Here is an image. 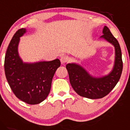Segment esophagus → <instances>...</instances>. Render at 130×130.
<instances>
[{
	"mask_svg": "<svg viewBox=\"0 0 130 130\" xmlns=\"http://www.w3.org/2000/svg\"><path fill=\"white\" fill-rule=\"evenodd\" d=\"M69 60V57L68 56H66V55H62V56H61L60 58V61L62 64L67 62Z\"/></svg>",
	"mask_w": 130,
	"mask_h": 130,
	"instance_id": "1",
	"label": "esophagus"
}]
</instances>
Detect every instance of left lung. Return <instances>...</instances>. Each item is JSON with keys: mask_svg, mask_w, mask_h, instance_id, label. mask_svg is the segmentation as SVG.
Here are the masks:
<instances>
[{"mask_svg": "<svg viewBox=\"0 0 130 130\" xmlns=\"http://www.w3.org/2000/svg\"><path fill=\"white\" fill-rule=\"evenodd\" d=\"M103 32L104 34L101 37L113 45L116 50L114 67L108 75L101 78H94L79 65H66L70 83L74 91L78 95L89 99H100L107 95L119 82L123 69L122 52L119 42L107 26H104Z\"/></svg>", "mask_w": 130, "mask_h": 130, "instance_id": "8db88e82", "label": "left lung"}]
</instances>
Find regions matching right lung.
<instances>
[{"label":"right lung","instance_id":"right-lung-1","mask_svg":"<svg viewBox=\"0 0 130 130\" xmlns=\"http://www.w3.org/2000/svg\"><path fill=\"white\" fill-rule=\"evenodd\" d=\"M26 29L17 30L7 50L4 69L7 82L14 95L29 104H37L44 101L50 91L52 82L61 65L56 59L34 64L23 63L18 53L20 37Z\"/></svg>","mask_w":130,"mask_h":130}]
</instances>
